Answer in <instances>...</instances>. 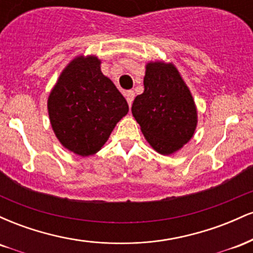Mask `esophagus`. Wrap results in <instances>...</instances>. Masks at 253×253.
Listing matches in <instances>:
<instances>
[{
	"label": "esophagus",
	"mask_w": 253,
	"mask_h": 253,
	"mask_svg": "<svg viewBox=\"0 0 253 253\" xmlns=\"http://www.w3.org/2000/svg\"><path fill=\"white\" fill-rule=\"evenodd\" d=\"M126 100L128 102V106L130 107L133 103V100H134V91H127L126 92Z\"/></svg>",
	"instance_id": "obj_1"
}]
</instances>
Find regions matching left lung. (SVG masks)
<instances>
[{
    "label": "left lung",
    "instance_id": "8db88e82",
    "mask_svg": "<svg viewBox=\"0 0 253 253\" xmlns=\"http://www.w3.org/2000/svg\"><path fill=\"white\" fill-rule=\"evenodd\" d=\"M145 69V89L133 101L132 114L151 147L161 155H172L195 133V101L172 63L156 60Z\"/></svg>",
    "mask_w": 253,
    "mask_h": 253
}]
</instances>
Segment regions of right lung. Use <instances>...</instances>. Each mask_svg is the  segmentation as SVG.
<instances>
[{
    "instance_id": "1",
    "label": "right lung",
    "mask_w": 253,
    "mask_h": 253,
    "mask_svg": "<svg viewBox=\"0 0 253 253\" xmlns=\"http://www.w3.org/2000/svg\"><path fill=\"white\" fill-rule=\"evenodd\" d=\"M59 143L75 155H95L108 140L128 104L101 71L96 56H77L64 68L47 100Z\"/></svg>"
}]
</instances>
